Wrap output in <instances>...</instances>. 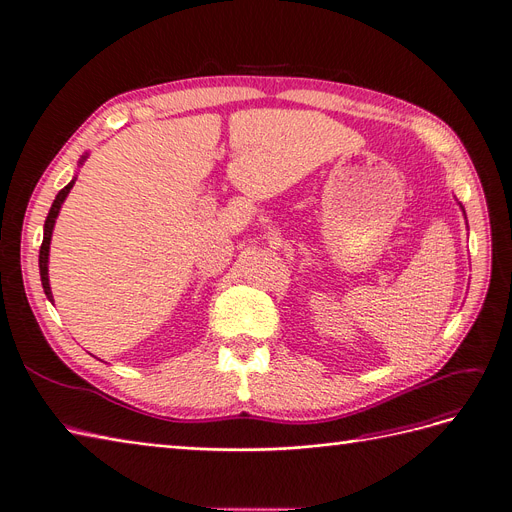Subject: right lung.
<instances>
[{"label":"right lung","instance_id":"obj_1","mask_svg":"<svg viewBox=\"0 0 512 512\" xmlns=\"http://www.w3.org/2000/svg\"><path fill=\"white\" fill-rule=\"evenodd\" d=\"M75 179L71 183H67L59 194H56L52 206H50V213L46 217V223H44V240H42V246H40V276H42V287H44V293L46 297L52 301V291H50V282H48V251H50V238H52V227H54V221H56V215H59L61 211V204L65 202L69 189L73 187Z\"/></svg>","mask_w":512,"mask_h":512}]
</instances>
